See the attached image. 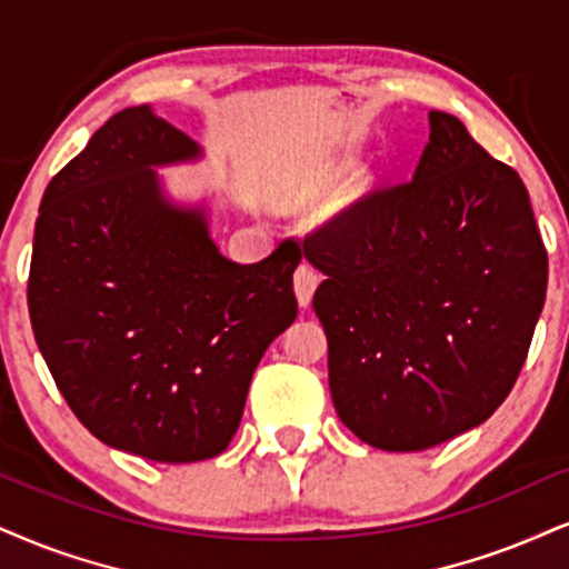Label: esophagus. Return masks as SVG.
Returning <instances> with one entry per match:
<instances>
[{
    "instance_id": "obj_1",
    "label": "esophagus",
    "mask_w": 569,
    "mask_h": 569,
    "mask_svg": "<svg viewBox=\"0 0 569 569\" xmlns=\"http://www.w3.org/2000/svg\"><path fill=\"white\" fill-rule=\"evenodd\" d=\"M292 284H296V296H298V303L300 306H308L311 303V298H313V290H317L319 287V273L311 269V266H298V271H296V277H292Z\"/></svg>"
}]
</instances>
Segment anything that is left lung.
Returning a JSON list of instances; mask_svg holds the SVG:
<instances>
[{
    "instance_id": "obj_1",
    "label": "left lung",
    "mask_w": 569,
    "mask_h": 569,
    "mask_svg": "<svg viewBox=\"0 0 569 569\" xmlns=\"http://www.w3.org/2000/svg\"><path fill=\"white\" fill-rule=\"evenodd\" d=\"M306 258L327 273L313 311L332 403L363 443L425 451L486 422L515 388L549 258L522 179L459 118L432 110L413 179L342 210Z\"/></svg>"
}]
</instances>
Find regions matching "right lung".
I'll return each mask as SVG.
<instances>
[{"label": "right lung", "instance_id": "1", "mask_svg": "<svg viewBox=\"0 0 569 569\" xmlns=\"http://www.w3.org/2000/svg\"><path fill=\"white\" fill-rule=\"evenodd\" d=\"M198 158L150 104L116 113L49 181L28 277L33 338L79 422L166 465L229 446L252 371L298 317V242L234 263L206 206L166 194L156 168Z\"/></svg>", "mask_w": 569, "mask_h": 569}]
</instances>
